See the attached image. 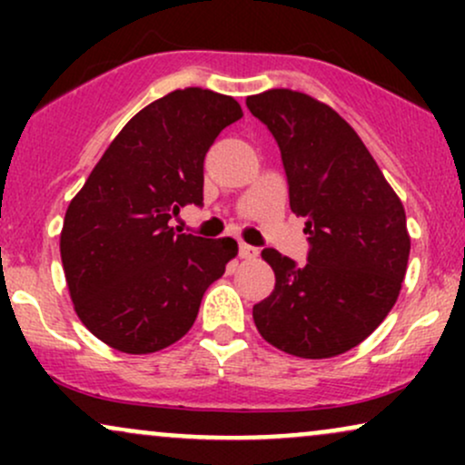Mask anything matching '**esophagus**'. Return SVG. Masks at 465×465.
Segmentation results:
<instances>
[{
  "instance_id": "obj_1",
  "label": "esophagus",
  "mask_w": 465,
  "mask_h": 465,
  "mask_svg": "<svg viewBox=\"0 0 465 465\" xmlns=\"http://www.w3.org/2000/svg\"><path fill=\"white\" fill-rule=\"evenodd\" d=\"M238 251H240V258H255V255H258V249L251 247L247 242H240Z\"/></svg>"
}]
</instances>
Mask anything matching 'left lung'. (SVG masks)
<instances>
[{
    "label": "left lung",
    "instance_id": "8db88e82",
    "mask_svg": "<svg viewBox=\"0 0 465 465\" xmlns=\"http://www.w3.org/2000/svg\"><path fill=\"white\" fill-rule=\"evenodd\" d=\"M273 133L291 210L306 218L308 262L262 258L275 288L253 306L258 332L286 354L330 359L365 341L396 303L411 238L398 194L356 131L328 104L291 89L249 95Z\"/></svg>",
    "mask_w": 465,
    "mask_h": 465
}]
</instances>
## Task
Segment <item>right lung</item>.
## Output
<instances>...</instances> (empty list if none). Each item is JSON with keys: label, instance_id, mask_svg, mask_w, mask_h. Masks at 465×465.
<instances>
[{"label": "right lung", "instance_id": "obj_1", "mask_svg": "<svg viewBox=\"0 0 465 465\" xmlns=\"http://www.w3.org/2000/svg\"><path fill=\"white\" fill-rule=\"evenodd\" d=\"M242 117L232 95L188 87L133 115L67 207L61 260L74 308L94 336L126 354L177 343L207 286L236 258L232 238L174 233L203 205V162Z\"/></svg>", "mask_w": 465, "mask_h": 465}]
</instances>
